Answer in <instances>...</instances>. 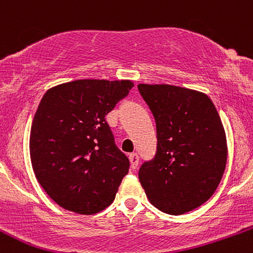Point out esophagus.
<instances>
[{
  "instance_id": "obj_1",
  "label": "esophagus",
  "mask_w": 253,
  "mask_h": 253,
  "mask_svg": "<svg viewBox=\"0 0 253 253\" xmlns=\"http://www.w3.org/2000/svg\"><path fill=\"white\" fill-rule=\"evenodd\" d=\"M129 163H130V168H132L133 170H135L136 168H138L139 157L136 153H132V155H129Z\"/></svg>"
}]
</instances>
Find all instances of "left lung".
I'll return each mask as SVG.
<instances>
[{"mask_svg": "<svg viewBox=\"0 0 253 253\" xmlns=\"http://www.w3.org/2000/svg\"><path fill=\"white\" fill-rule=\"evenodd\" d=\"M156 120L157 152L139 181L155 207L179 215L211 199L227 163L219 113L205 92L171 84H138Z\"/></svg>", "mask_w": 253, "mask_h": 253, "instance_id": "obj_1", "label": "left lung"}]
</instances>
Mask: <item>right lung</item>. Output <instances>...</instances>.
<instances>
[{"label":"right lung","mask_w":253,"mask_h":253,"mask_svg":"<svg viewBox=\"0 0 253 253\" xmlns=\"http://www.w3.org/2000/svg\"><path fill=\"white\" fill-rule=\"evenodd\" d=\"M133 86L129 80H77L42 96L31 127L32 168L64 210L91 215L114 201L129 162L106 115Z\"/></svg>","instance_id":"add662e5"}]
</instances>
